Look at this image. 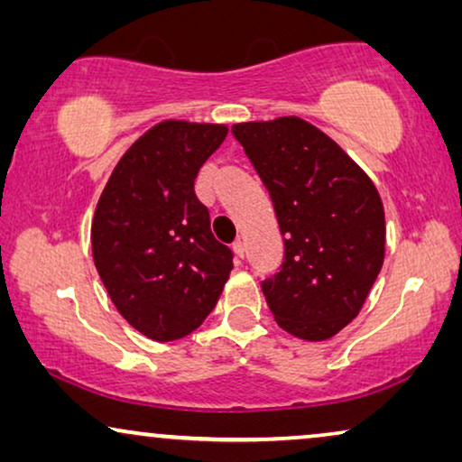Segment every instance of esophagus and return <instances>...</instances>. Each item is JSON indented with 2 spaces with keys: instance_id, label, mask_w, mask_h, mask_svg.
Instances as JSON below:
<instances>
[{
  "instance_id": "esophagus-1",
  "label": "esophagus",
  "mask_w": 462,
  "mask_h": 462,
  "mask_svg": "<svg viewBox=\"0 0 462 462\" xmlns=\"http://www.w3.org/2000/svg\"><path fill=\"white\" fill-rule=\"evenodd\" d=\"M233 252H236L237 258H244V252H245V245L242 239H237V242H233Z\"/></svg>"
}]
</instances>
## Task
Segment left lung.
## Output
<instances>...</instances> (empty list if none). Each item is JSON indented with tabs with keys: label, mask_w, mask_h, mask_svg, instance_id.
<instances>
[{
	"label": "left lung",
	"mask_w": 462,
	"mask_h": 462,
	"mask_svg": "<svg viewBox=\"0 0 462 462\" xmlns=\"http://www.w3.org/2000/svg\"><path fill=\"white\" fill-rule=\"evenodd\" d=\"M273 199L286 245L263 282L277 326L319 343L362 311L384 261V208L370 176L296 116L233 125Z\"/></svg>",
	"instance_id": "left-lung-1"
}]
</instances>
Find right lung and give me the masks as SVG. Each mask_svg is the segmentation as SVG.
<instances>
[{"instance_id": "add662e5", "label": "right lung", "mask_w": 462, "mask_h": 462, "mask_svg": "<svg viewBox=\"0 0 462 462\" xmlns=\"http://www.w3.org/2000/svg\"><path fill=\"white\" fill-rule=\"evenodd\" d=\"M226 132L225 124H155L117 162L94 210L100 280L122 318L157 343L198 330L233 269L193 189Z\"/></svg>"}]
</instances>
